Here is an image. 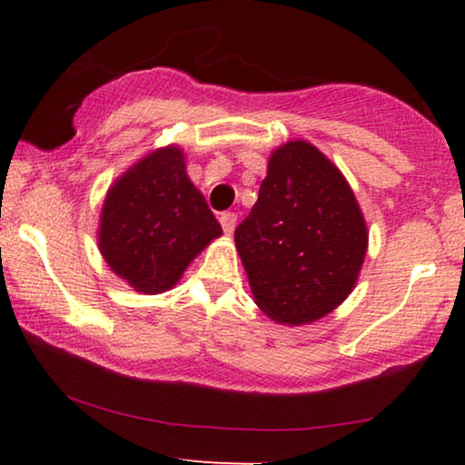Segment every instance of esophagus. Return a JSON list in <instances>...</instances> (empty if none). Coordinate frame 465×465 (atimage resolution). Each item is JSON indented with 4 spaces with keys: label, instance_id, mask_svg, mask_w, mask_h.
Returning <instances> with one entry per match:
<instances>
[{
    "label": "esophagus",
    "instance_id": "34e87169",
    "mask_svg": "<svg viewBox=\"0 0 465 465\" xmlns=\"http://www.w3.org/2000/svg\"><path fill=\"white\" fill-rule=\"evenodd\" d=\"M220 224H222V231H224V234H228L231 237L232 231H234V224H237V215H234L232 212H226L220 215Z\"/></svg>",
    "mask_w": 465,
    "mask_h": 465
}]
</instances>
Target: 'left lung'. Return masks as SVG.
<instances>
[{
	"label": "left lung",
	"mask_w": 465,
	"mask_h": 465,
	"mask_svg": "<svg viewBox=\"0 0 465 465\" xmlns=\"http://www.w3.org/2000/svg\"><path fill=\"white\" fill-rule=\"evenodd\" d=\"M234 245L260 311L283 326H302L353 292L368 226L341 169L313 143L292 139L272 150Z\"/></svg>",
	"instance_id": "1"
}]
</instances>
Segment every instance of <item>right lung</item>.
Returning a JSON list of instances; mask_svg holds the SVG:
<instances>
[{"instance_id": "obj_1", "label": "right lung", "mask_w": 465, "mask_h": 465, "mask_svg": "<svg viewBox=\"0 0 465 465\" xmlns=\"http://www.w3.org/2000/svg\"><path fill=\"white\" fill-rule=\"evenodd\" d=\"M222 237L205 196L190 182L180 145L131 164L107 190L97 243L107 266L139 294H163Z\"/></svg>"}]
</instances>
